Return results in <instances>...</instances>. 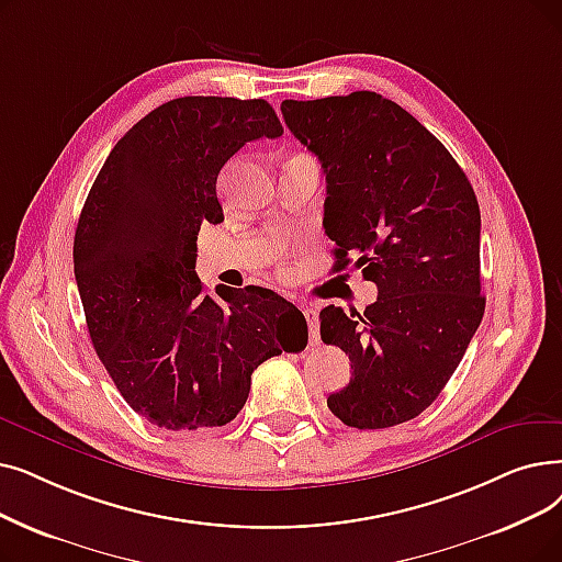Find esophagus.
<instances>
[{
	"instance_id": "34e87169",
	"label": "esophagus",
	"mask_w": 562,
	"mask_h": 562,
	"mask_svg": "<svg viewBox=\"0 0 562 562\" xmlns=\"http://www.w3.org/2000/svg\"><path fill=\"white\" fill-rule=\"evenodd\" d=\"M303 314H305L307 326H310V337H312V341H316L319 339V310H316L314 305H307V307H303Z\"/></svg>"
}]
</instances>
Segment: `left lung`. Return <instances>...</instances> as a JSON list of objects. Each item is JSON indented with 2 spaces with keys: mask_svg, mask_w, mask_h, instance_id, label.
Instances as JSON below:
<instances>
[{
  "mask_svg": "<svg viewBox=\"0 0 562 562\" xmlns=\"http://www.w3.org/2000/svg\"><path fill=\"white\" fill-rule=\"evenodd\" d=\"M282 116L326 175L335 268H362L379 299L322 310V339L351 360L328 397L356 429L413 420L467 353L482 314L480 206L463 169L423 124L374 91L284 101Z\"/></svg>",
  "mask_w": 562,
  "mask_h": 562,
  "instance_id": "obj_1",
  "label": "left lung"
}]
</instances>
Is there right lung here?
<instances>
[{
    "instance_id": "add662e5",
    "label": "right lung",
    "mask_w": 562,
    "mask_h": 562,
    "mask_svg": "<svg viewBox=\"0 0 562 562\" xmlns=\"http://www.w3.org/2000/svg\"><path fill=\"white\" fill-rule=\"evenodd\" d=\"M282 135L261 99L186 95L139 119L110 151L82 206L72 266L93 349L144 420L172 431L238 416L252 372L307 345L303 312L263 286L198 273V234L223 223L215 183L252 139Z\"/></svg>"
}]
</instances>
